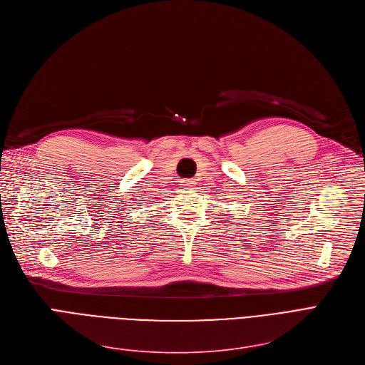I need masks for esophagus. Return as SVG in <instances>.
<instances>
[{
    "instance_id": "obj_1",
    "label": "esophagus",
    "mask_w": 365,
    "mask_h": 365,
    "mask_svg": "<svg viewBox=\"0 0 365 365\" xmlns=\"http://www.w3.org/2000/svg\"><path fill=\"white\" fill-rule=\"evenodd\" d=\"M181 185H182L184 188H193V187L196 185V181H195V180H182V181H181Z\"/></svg>"
}]
</instances>
